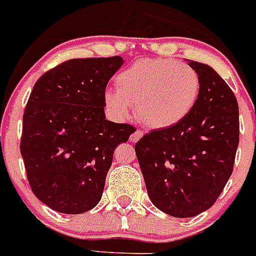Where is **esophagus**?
<instances>
[{
	"label": "esophagus",
	"instance_id": "1",
	"mask_svg": "<svg viewBox=\"0 0 256 256\" xmlns=\"http://www.w3.org/2000/svg\"><path fill=\"white\" fill-rule=\"evenodd\" d=\"M142 136H143V132H142V130H136V132H134L130 135V140H132V143H136Z\"/></svg>",
	"mask_w": 256,
	"mask_h": 256
}]
</instances>
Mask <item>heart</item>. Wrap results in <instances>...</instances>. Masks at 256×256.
I'll use <instances>...</instances> for the list:
<instances>
[{"label":"heart","mask_w":256,"mask_h":256,"mask_svg":"<svg viewBox=\"0 0 256 256\" xmlns=\"http://www.w3.org/2000/svg\"><path fill=\"white\" fill-rule=\"evenodd\" d=\"M200 76L176 60H139L116 78L117 91L105 94V104L117 118H126L130 105L146 128H173L190 114L200 95Z\"/></svg>","instance_id":"obj_1"}]
</instances>
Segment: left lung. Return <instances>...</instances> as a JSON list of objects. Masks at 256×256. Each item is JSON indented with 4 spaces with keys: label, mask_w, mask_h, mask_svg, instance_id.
<instances>
[{
    "label": "left lung",
    "mask_w": 256,
    "mask_h": 256,
    "mask_svg": "<svg viewBox=\"0 0 256 256\" xmlns=\"http://www.w3.org/2000/svg\"><path fill=\"white\" fill-rule=\"evenodd\" d=\"M200 76L190 114L152 130L135 144L148 196L173 218H192L214 204L232 176L240 143L238 102L211 66L188 60Z\"/></svg>",
    "instance_id": "left-lung-1"
}]
</instances>
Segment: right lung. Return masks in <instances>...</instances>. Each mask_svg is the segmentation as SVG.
I'll return each instance as SVG.
<instances>
[{
    "instance_id": "add662e5",
    "label": "right lung",
    "mask_w": 256,
    "mask_h": 256,
    "mask_svg": "<svg viewBox=\"0 0 256 256\" xmlns=\"http://www.w3.org/2000/svg\"><path fill=\"white\" fill-rule=\"evenodd\" d=\"M120 56L74 58L42 74L23 114L20 154L34 194L61 214H83L102 199L120 143L135 128L105 120V88Z\"/></svg>"
}]
</instances>
